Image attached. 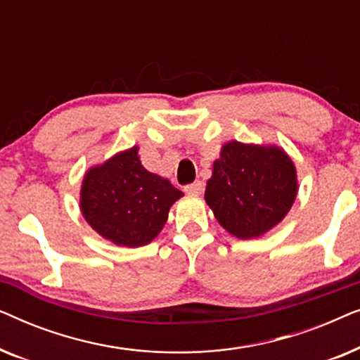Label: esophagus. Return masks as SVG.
<instances>
[{
    "label": "esophagus",
    "mask_w": 360,
    "mask_h": 360,
    "mask_svg": "<svg viewBox=\"0 0 360 360\" xmlns=\"http://www.w3.org/2000/svg\"><path fill=\"white\" fill-rule=\"evenodd\" d=\"M184 190L186 193H191V195H201V191H203V184L201 181H193V184H188L184 186Z\"/></svg>",
    "instance_id": "esophagus-1"
}]
</instances>
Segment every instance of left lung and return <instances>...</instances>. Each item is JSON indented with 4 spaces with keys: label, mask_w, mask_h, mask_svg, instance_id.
<instances>
[{
    "label": "left lung",
    "mask_w": 360,
    "mask_h": 360,
    "mask_svg": "<svg viewBox=\"0 0 360 360\" xmlns=\"http://www.w3.org/2000/svg\"><path fill=\"white\" fill-rule=\"evenodd\" d=\"M297 188V172L283 150L233 141L214 162L205 200L226 231L250 239L283 219Z\"/></svg>",
    "instance_id": "left-lung-1"
}]
</instances>
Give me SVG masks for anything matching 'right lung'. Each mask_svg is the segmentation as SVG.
<instances>
[{
    "instance_id": "right-lung-1",
    "label": "right lung",
    "mask_w": 360,
    "mask_h": 360,
    "mask_svg": "<svg viewBox=\"0 0 360 360\" xmlns=\"http://www.w3.org/2000/svg\"><path fill=\"white\" fill-rule=\"evenodd\" d=\"M184 196L169 180L150 174L137 147L121 152L83 179L82 213L98 234L117 245L149 244L169 218L170 206Z\"/></svg>"
}]
</instances>
